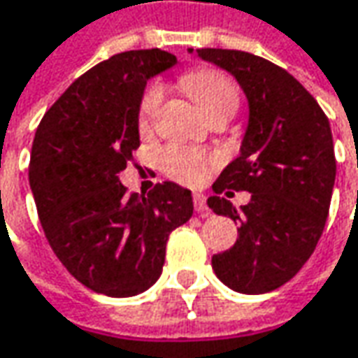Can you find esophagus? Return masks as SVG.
<instances>
[{
  "instance_id": "esophagus-1",
  "label": "esophagus",
  "mask_w": 358,
  "mask_h": 358,
  "mask_svg": "<svg viewBox=\"0 0 358 358\" xmlns=\"http://www.w3.org/2000/svg\"><path fill=\"white\" fill-rule=\"evenodd\" d=\"M193 207H195V211L203 215V217H207V215L211 213L209 207H207V203H205V197H203L201 193H195V195H193Z\"/></svg>"
}]
</instances>
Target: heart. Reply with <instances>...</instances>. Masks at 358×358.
<instances>
[{
	"label": "heart",
	"mask_w": 358,
	"mask_h": 358,
	"mask_svg": "<svg viewBox=\"0 0 358 358\" xmlns=\"http://www.w3.org/2000/svg\"><path fill=\"white\" fill-rule=\"evenodd\" d=\"M183 85L209 117L221 109L235 111L239 105L237 85L227 73L219 69H209V67L195 69L183 77ZM161 101H163L161 85L153 83L143 91L139 99V107H137V127L141 133H147L153 127ZM217 161L219 159L211 153H205L201 149L187 147V145L173 143L159 151V167L163 169V173L185 185L203 183L211 175Z\"/></svg>",
	"instance_id": "1"
}]
</instances>
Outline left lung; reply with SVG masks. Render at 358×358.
I'll return each instance as SVG.
<instances>
[{
    "instance_id": "obj_1",
    "label": "left lung",
    "mask_w": 358,
    "mask_h": 358,
    "mask_svg": "<svg viewBox=\"0 0 358 358\" xmlns=\"http://www.w3.org/2000/svg\"><path fill=\"white\" fill-rule=\"evenodd\" d=\"M233 73L249 99V127L241 155L213 183L209 209L237 221L235 245L213 255L215 275L229 289L261 295L291 281L321 239L335 185L329 119L287 69L239 49H197ZM249 190L237 214L221 192Z\"/></svg>"
}]
</instances>
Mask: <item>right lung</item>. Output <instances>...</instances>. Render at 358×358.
Listing matches in <instances>:
<instances>
[{
	"label": "right lung",
	"mask_w": 358,
	"mask_h": 358,
	"mask_svg": "<svg viewBox=\"0 0 358 358\" xmlns=\"http://www.w3.org/2000/svg\"><path fill=\"white\" fill-rule=\"evenodd\" d=\"M175 62L167 51L137 49L97 63L35 131L29 185L41 227L63 267L95 293L147 291L163 271L169 233L193 215L191 191L177 183L137 195L117 177L139 147L145 83Z\"/></svg>",
	"instance_id": "right-lung-1"
}]
</instances>
